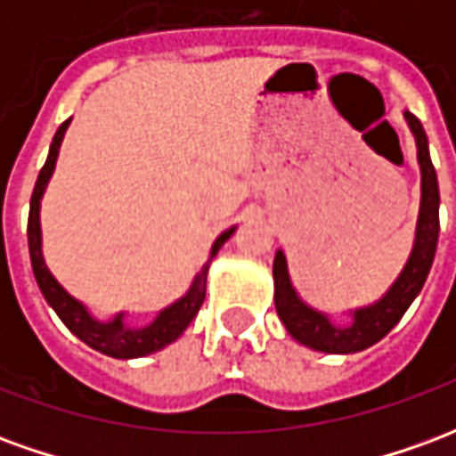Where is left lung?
Returning <instances> with one entry per match:
<instances>
[{
    "mask_svg": "<svg viewBox=\"0 0 456 456\" xmlns=\"http://www.w3.org/2000/svg\"><path fill=\"white\" fill-rule=\"evenodd\" d=\"M405 119L411 124L415 141H418V160L422 170V202L420 219H418V234L415 247L393 288L379 300L376 305L362 307L354 313V325L346 330L330 325L325 315L307 307L288 278V264L283 251H278L273 261V281H276V313L283 320V325L293 339L305 346H313L317 352L327 354H352L362 352L391 332L401 322L405 310L411 307L415 296L425 286V278L430 273L435 251H437V237H440V188H437V173L428 151V136L422 131L418 117L405 112Z\"/></svg>",
    "mask_w": 456,
    "mask_h": 456,
    "instance_id": "1",
    "label": "left lung"
}]
</instances>
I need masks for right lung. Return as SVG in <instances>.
<instances>
[{
	"label": "right lung",
	"instance_id": "right-lung-1",
	"mask_svg": "<svg viewBox=\"0 0 456 456\" xmlns=\"http://www.w3.org/2000/svg\"><path fill=\"white\" fill-rule=\"evenodd\" d=\"M70 119L63 121L58 131H55L53 143H51V151H48V159H45L44 168L36 178L34 192H31V209H28V254H31V266H34L36 283L41 288V293L48 300V305L53 307L58 317L63 320L65 327L83 339L85 344H90L93 349L102 354H110V356H117V359H134V356H143V354H151L166 346V344L175 342L185 327L192 322V317L198 315L200 305L205 300V288H208V268L212 256L217 254L222 244L232 237L234 229H229L224 234H219V239L212 247V256L202 266V271L195 278V283L188 290V296L180 297L178 303H173L170 307H166L163 313H159V317L151 322L149 327L143 330H131V327H124L121 322V315L114 320V322H97L93 317L87 315V310L83 307V303H77L75 297H70L65 293L63 288L58 286V281L51 276V271L45 268L44 256H41V224H38V205H41V195H44L45 183L51 178V173L55 168V159H58V149H61V141H63V134L68 129Z\"/></svg>",
	"mask_w": 456,
	"mask_h": 456
}]
</instances>
